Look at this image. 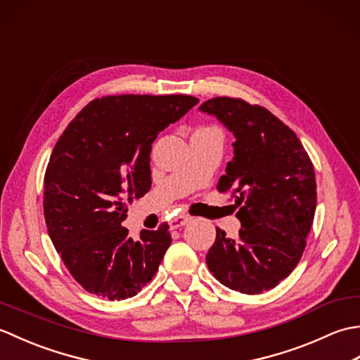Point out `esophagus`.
Here are the masks:
<instances>
[{"mask_svg": "<svg viewBox=\"0 0 360 360\" xmlns=\"http://www.w3.org/2000/svg\"><path fill=\"white\" fill-rule=\"evenodd\" d=\"M190 219H192V217L186 215V213H181V215L174 217V218L172 219L170 227H172V229H178V227H181V226H186Z\"/></svg>", "mask_w": 360, "mask_h": 360, "instance_id": "1", "label": "esophagus"}]
</instances>
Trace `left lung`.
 Instances as JSON below:
<instances>
[{
	"instance_id": "obj_1",
	"label": "left lung",
	"mask_w": 360,
	"mask_h": 360,
	"mask_svg": "<svg viewBox=\"0 0 360 360\" xmlns=\"http://www.w3.org/2000/svg\"><path fill=\"white\" fill-rule=\"evenodd\" d=\"M200 110L235 134L233 159L218 181L240 210L236 238L217 240L205 255L215 278L241 294H259L285 280L300 262L316 213V174L307 150L264 106L213 97Z\"/></svg>"
}]
</instances>
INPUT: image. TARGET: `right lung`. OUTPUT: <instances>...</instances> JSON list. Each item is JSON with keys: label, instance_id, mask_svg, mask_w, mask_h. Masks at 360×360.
<instances>
[{"label": "right lung", "instance_id": "1", "mask_svg": "<svg viewBox=\"0 0 360 360\" xmlns=\"http://www.w3.org/2000/svg\"><path fill=\"white\" fill-rule=\"evenodd\" d=\"M200 102L193 96L94 98L60 136L44 173V219L68 271L89 294L125 300L158 272L170 226L122 227L128 204L151 187L150 151L160 131Z\"/></svg>", "mask_w": 360, "mask_h": 360}]
</instances>
